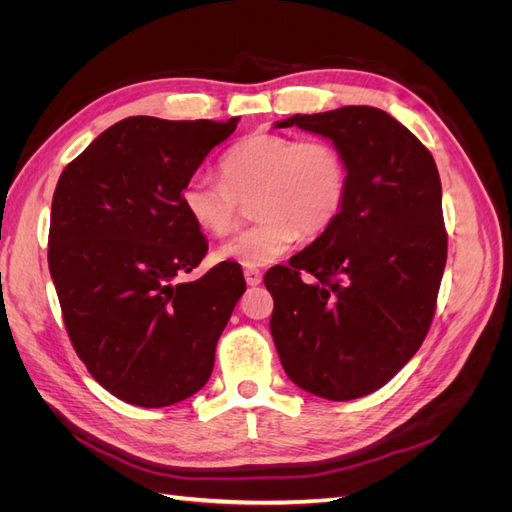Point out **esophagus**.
Instances as JSON below:
<instances>
[{"instance_id": "34e87169", "label": "esophagus", "mask_w": 512, "mask_h": 512, "mask_svg": "<svg viewBox=\"0 0 512 512\" xmlns=\"http://www.w3.org/2000/svg\"><path fill=\"white\" fill-rule=\"evenodd\" d=\"M243 275H245L247 286H258L262 282V271H258V269H245Z\"/></svg>"}]
</instances>
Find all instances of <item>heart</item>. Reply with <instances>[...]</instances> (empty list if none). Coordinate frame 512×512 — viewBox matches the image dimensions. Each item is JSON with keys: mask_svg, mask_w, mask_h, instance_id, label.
<instances>
[{"mask_svg": "<svg viewBox=\"0 0 512 512\" xmlns=\"http://www.w3.org/2000/svg\"><path fill=\"white\" fill-rule=\"evenodd\" d=\"M222 181L196 173L183 183L181 207L196 228L224 237L237 226L241 200L252 199L256 224L224 241L215 258L256 269L282 258L299 232L318 237L342 215L350 190L344 149L329 138L256 132L220 160Z\"/></svg>", "mask_w": 512, "mask_h": 512, "instance_id": "heart-1", "label": "heart"}]
</instances>
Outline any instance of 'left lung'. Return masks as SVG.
Listing matches in <instances>:
<instances>
[{
  "instance_id": "8db88e82",
  "label": "left lung",
  "mask_w": 512,
  "mask_h": 512,
  "mask_svg": "<svg viewBox=\"0 0 512 512\" xmlns=\"http://www.w3.org/2000/svg\"><path fill=\"white\" fill-rule=\"evenodd\" d=\"M290 126L344 149L350 190L337 222L265 275L271 335L294 384L348 401L389 382L429 331L446 265L440 175L429 149L374 106L275 123Z\"/></svg>"
}]
</instances>
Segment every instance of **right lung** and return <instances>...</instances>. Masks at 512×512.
Returning a JSON list of instances; mask_svg holds the SVG:
<instances>
[{
	"label": "right lung",
	"instance_id": "1",
	"mask_svg": "<svg viewBox=\"0 0 512 512\" xmlns=\"http://www.w3.org/2000/svg\"><path fill=\"white\" fill-rule=\"evenodd\" d=\"M228 121L128 117L61 173L53 194L49 269L70 342L108 393L164 408L207 384L243 273L222 262L179 282L207 254L181 190Z\"/></svg>",
	"mask_w": 512,
	"mask_h": 512
}]
</instances>
